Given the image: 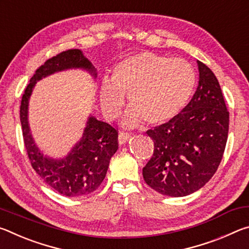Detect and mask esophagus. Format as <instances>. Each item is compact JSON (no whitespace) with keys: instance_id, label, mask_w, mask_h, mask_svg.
<instances>
[{"instance_id":"obj_1","label":"esophagus","mask_w":249,"mask_h":249,"mask_svg":"<svg viewBox=\"0 0 249 249\" xmlns=\"http://www.w3.org/2000/svg\"><path fill=\"white\" fill-rule=\"evenodd\" d=\"M130 138V134L129 133H125V132H121L119 134V144L120 145H123L125 144L126 142H127Z\"/></svg>"}]
</instances>
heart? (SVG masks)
Wrapping results in <instances>:
<instances>
[{
	"mask_svg": "<svg viewBox=\"0 0 249 249\" xmlns=\"http://www.w3.org/2000/svg\"><path fill=\"white\" fill-rule=\"evenodd\" d=\"M195 69L181 58L141 53L115 66L112 83L104 80L100 89V104L107 119H115L128 94L130 108L124 117L128 127L142 121L160 125L182 111L195 89Z\"/></svg>",
	"mask_w": 249,
	"mask_h": 249,
	"instance_id": "heart-1",
	"label": "heart"
}]
</instances>
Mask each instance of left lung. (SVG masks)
Segmentation results:
<instances>
[{
	"mask_svg": "<svg viewBox=\"0 0 249 249\" xmlns=\"http://www.w3.org/2000/svg\"><path fill=\"white\" fill-rule=\"evenodd\" d=\"M196 93L175 119L148 129L154 154L142 168L145 182L160 195L185 196L215 174L224 154L230 113L215 74L197 60Z\"/></svg>",
	"mask_w": 249,
	"mask_h": 249,
	"instance_id": "left-lung-1",
	"label": "left lung"
}]
</instances>
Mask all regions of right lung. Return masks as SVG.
Listing matches in <instances>:
<instances>
[{
	"label": "right lung",
	"mask_w": 249,
	"mask_h": 249,
	"mask_svg": "<svg viewBox=\"0 0 249 249\" xmlns=\"http://www.w3.org/2000/svg\"><path fill=\"white\" fill-rule=\"evenodd\" d=\"M84 69L96 77L93 65L80 49H69L48 59L33 75L20 102V124L24 144L32 167L50 188L66 196H81L95 191L107 175L109 160L119 148L117 130L105 122L89 116L83 135L70 153L61 159L45 156L36 146L28 124V102L37 81L54 72Z\"/></svg>",
	"instance_id": "right-lung-1"
}]
</instances>
